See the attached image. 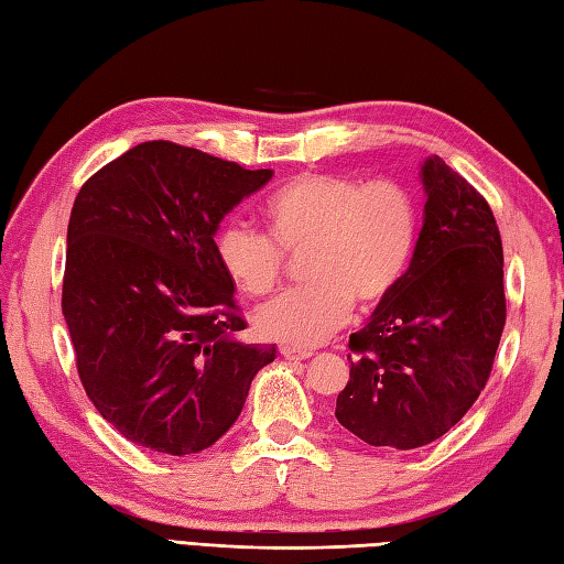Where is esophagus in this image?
Returning <instances> with one entry per match:
<instances>
[{
	"instance_id": "esophagus-1",
	"label": "esophagus",
	"mask_w": 564,
	"mask_h": 564,
	"mask_svg": "<svg viewBox=\"0 0 564 564\" xmlns=\"http://www.w3.org/2000/svg\"><path fill=\"white\" fill-rule=\"evenodd\" d=\"M281 356L289 358V361H305V358L313 356V351L295 349V346H281Z\"/></svg>"
}]
</instances>
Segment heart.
I'll return each mask as SVG.
<instances>
[{"instance_id":"obj_1","label":"heart","mask_w":564,"mask_h":564,"mask_svg":"<svg viewBox=\"0 0 564 564\" xmlns=\"http://www.w3.org/2000/svg\"><path fill=\"white\" fill-rule=\"evenodd\" d=\"M269 235L227 223L215 235V259L239 293L275 289L283 251L305 254L310 285L257 307L259 337L289 346H315L346 325L354 301L382 305L410 269L419 208L412 191L394 178L307 172L267 200Z\"/></svg>"}]
</instances>
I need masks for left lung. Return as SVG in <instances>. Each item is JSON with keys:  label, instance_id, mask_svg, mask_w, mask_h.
<instances>
[{"label": "left lung", "instance_id": "left-lung-1", "mask_svg": "<svg viewBox=\"0 0 564 564\" xmlns=\"http://www.w3.org/2000/svg\"><path fill=\"white\" fill-rule=\"evenodd\" d=\"M424 225L402 283L349 337L337 422L398 451L441 438L485 390L507 322L505 251L489 203L441 158L422 164Z\"/></svg>", "mask_w": 564, "mask_h": 564}]
</instances>
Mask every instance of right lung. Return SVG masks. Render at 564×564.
<instances>
[{
    "label": "right lung",
    "instance_id": "add662e5",
    "mask_svg": "<svg viewBox=\"0 0 564 564\" xmlns=\"http://www.w3.org/2000/svg\"><path fill=\"white\" fill-rule=\"evenodd\" d=\"M273 176L152 140L87 178L72 206L63 315L89 400L142 448L213 446L275 346L245 344L215 259L220 220Z\"/></svg>",
    "mask_w": 564,
    "mask_h": 564
}]
</instances>
